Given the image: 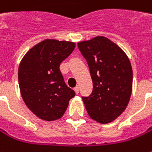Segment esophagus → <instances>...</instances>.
<instances>
[{
  "mask_svg": "<svg viewBox=\"0 0 152 152\" xmlns=\"http://www.w3.org/2000/svg\"><path fill=\"white\" fill-rule=\"evenodd\" d=\"M74 90H75L76 94H78V93H79V86H76V88H74Z\"/></svg>",
  "mask_w": 152,
  "mask_h": 152,
  "instance_id": "1",
  "label": "esophagus"
}]
</instances>
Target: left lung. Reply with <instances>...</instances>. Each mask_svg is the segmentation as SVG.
Here are the masks:
<instances>
[{
    "label": "left lung",
    "instance_id": "left-lung-1",
    "mask_svg": "<svg viewBox=\"0 0 152 152\" xmlns=\"http://www.w3.org/2000/svg\"><path fill=\"white\" fill-rule=\"evenodd\" d=\"M78 48L87 60L93 91L83 97L89 116L100 123L115 120L126 109L132 93L133 70L129 58L108 38L81 42Z\"/></svg>",
    "mask_w": 152,
    "mask_h": 152
}]
</instances>
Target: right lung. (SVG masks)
<instances>
[{"label": "right lung", "mask_w": 152, "mask_h": 152, "mask_svg": "<svg viewBox=\"0 0 152 152\" xmlns=\"http://www.w3.org/2000/svg\"><path fill=\"white\" fill-rule=\"evenodd\" d=\"M70 42L45 40L25 54L18 67V84L27 107L39 118H60L76 95L64 83L59 66L73 52Z\"/></svg>", "instance_id": "add662e5"}]
</instances>
